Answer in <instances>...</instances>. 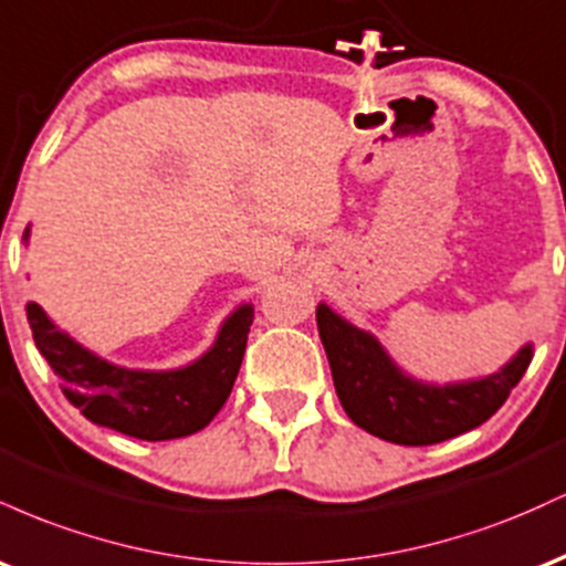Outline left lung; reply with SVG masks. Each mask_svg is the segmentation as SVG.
<instances>
[{"instance_id":"8db88e82","label":"left lung","mask_w":566,"mask_h":566,"mask_svg":"<svg viewBox=\"0 0 566 566\" xmlns=\"http://www.w3.org/2000/svg\"><path fill=\"white\" fill-rule=\"evenodd\" d=\"M316 324L346 415L394 444H439L482 426L503 407L532 361V346H524L490 378L428 386L407 378L373 335L340 319L324 303L316 308Z\"/></svg>"}]
</instances>
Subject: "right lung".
Returning a JSON list of instances; mask_svg holds the SVG:
<instances>
[{
  "mask_svg": "<svg viewBox=\"0 0 566 566\" xmlns=\"http://www.w3.org/2000/svg\"><path fill=\"white\" fill-rule=\"evenodd\" d=\"M31 333L39 354L61 378L66 399L97 426L143 441L191 437L210 423L229 399L247 348L250 305H242L220 327L216 346L199 361L172 373H135L97 359L29 303Z\"/></svg>",
  "mask_w": 566,
  "mask_h": 566,
  "instance_id": "add662e5",
  "label": "right lung"
}]
</instances>
